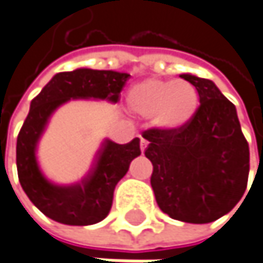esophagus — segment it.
<instances>
[{"mask_svg":"<svg viewBox=\"0 0 263 263\" xmlns=\"http://www.w3.org/2000/svg\"><path fill=\"white\" fill-rule=\"evenodd\" d=\"M140 148H141V153H144L147 148V141L144 138H141V141H140Z\"/></svg>","mask_w":263,"mask_h":263,"instance_id":"34e87169","label":"esophagus"}]
</instances>
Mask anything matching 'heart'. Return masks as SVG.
<instances>
[{"mask_svg": "<svg viewBox=\"0 0 263 263\" xmlns=\"http://www.w3.org/2000/svg\"><path fill=\"white\" fill-rule=\"evenodd\" d=\"M126 104L135 116L148 117L155 129L174 132L192 122L199 107V95L186 80L152 77L128 89Z\"/></svg>", "mask_w": 263, "mask_h": 263, "instance_id": "obj_1", "label": "heart"}]
</instances>
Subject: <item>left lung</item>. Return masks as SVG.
I'll list each match as a JSON object with an SVG mask.
<instances>
[{"instance_id": "8db88e82", "label": "left lung", "mask_w": 263, "mask_h": 263, "mask_svg": "<svg viewBox=\"0 0 263 263\" xmlns=\"http://www.w3.org/2000/svg\"><path fill=\"white\" fill-rule=\"evenodd\" d=\"M199 95V108L183 129L143 132L153 163L152 187L159 209L186 223H210L228 214L247 187L250 152L235 105L211 80L180 74Z\"/></svg>"}]
</instances>
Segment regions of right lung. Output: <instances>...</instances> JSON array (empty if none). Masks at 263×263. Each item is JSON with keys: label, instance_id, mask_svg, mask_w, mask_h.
<instances>
[{"label": "right lung", "instance_id": "right-lung-1", "mask_svg": "<svg viewBox=\"0 0 263 263\" xmlns=\"http://www.w3.org/2000/svg\"><path fill=\"white\" fill-rule=\"evenodd\" d=\"M128 77V72L90 68L58 72L31 101L16 144L17 176L29 201L54 222L87 226L104 220L111 209L116 184L141 150L140 138L128 144L105 138L86 177L77 183H56L44 176L37 161V146L49 119L58 107L71 100L117 104Z\"/></svg>", "mask_w": 263, "mask_h": 263}]
</instances>
